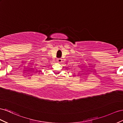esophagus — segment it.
<instances>
[{
	"label": "esophagus",
	"instance_id": "1",
	"mask_svg": "<svg viewBox=\"0 0 123 123\" xmlns=\"http://www.w3.org/2000/svg\"><path fill=\"white\" fill-rule=\"evenodd\" d=\"M57 61L58 63H61L62 62V59L61 58H59L58 60H57Z\"/></svg>",
	"mask_w": 123,
	"mask_h": 123
}]
</instances>
